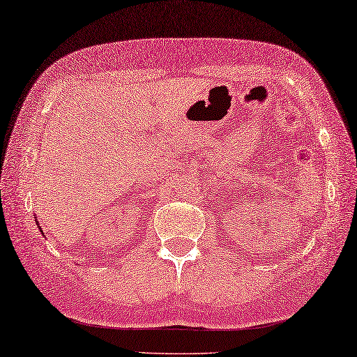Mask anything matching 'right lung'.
Masks as SVG:
<instances>
[{
	"label": "right lung",
	"instance_id": "right-lung-1",
	"mask_svg": "<svg viewBox=\"0 0 357 357\" xmlns=\"http://www.w3.org/2000/svg\"><path fill=\"white\" fill-rule=\"evenodd\" d=\"M36 225H38V221H36ZM38 229H39V231H41V227H39V226H38ZM41 232H43V231H41Z\"/></svg>",
	"mask_w": 357,
	"mask_h": 357
}]
</instances>
